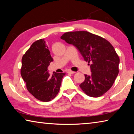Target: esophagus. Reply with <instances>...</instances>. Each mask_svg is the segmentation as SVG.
<instances>
[{
    "label": "esophagus",
    "mask_w": 134,
    "mask_h": 134,
    "mask_svg": "<svg viewBox=\"0 0 134 134\" xmlns=\"http://www.w3.org/2000/svg\"><path fill=\"white\" fill-rule=\"evenodd\" d=\"M67 73H70V74H74V73H76V72L71 71V70H68V71H67Z\"/></svg>",
    "instance_id": "obj_1"
}]
</instances>
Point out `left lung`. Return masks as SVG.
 Wrapping results in <instances>:
<instances>
[{
	"label": "left lung",
	"instance_id": "8db88e82",
	"mask_svg": "<svg viewBox=\"0 0 134 134\" xmlns=\"http://www.w3.org/2000/svg\"><path fill=\"white\" fill-rule=\"evenodd\" d=\"M61 39L73 45L84 60L91 63V75L85 74V81L80 85L83 91L93 97L108 92L118 74L119 64V57L110 43L87 31L68 32Z\"/></svg>",
	"mask_w": 134,
	"mask_h": 134
}]
</instances>
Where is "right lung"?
<instances>
[{
	"label": "right lung",
	"instance_id": "right-lung-1",
	"mask_svg": "<svg viewBox=\"0 0 134 134\" xmlns=\"http://www.w3.org/2000/svg\"><path fill=\"white\" fill-rule=\"evenodd\" d=\"M52 62L53 58L43 39L34 42L22 58L21 74L27 90L42 102L50 101L57 95L65 74L53 72L50 76L47 70Z\"/></svg>",
	"mask_w": 134,
	"mask_h": 134
}]
</instances>
